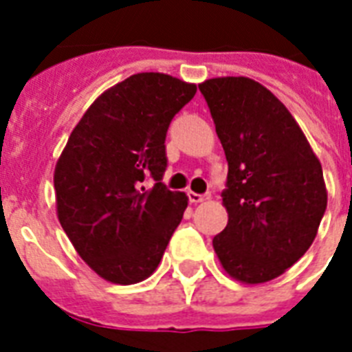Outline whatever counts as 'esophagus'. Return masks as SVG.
I'll return each instance as SVG.
<instances>
[{"label": "esophagus", "mask_w": 352, "mask_h": 352, "mask_svg": "<svg viewBox=\"0 0 352 352\" xmlns=\"http://www.w3.org/2000/svg\"><path fill=\"white\" fill-rule=\"evenodd\" d=\"M188 199H190V203H193V204H197V203H203L204 199H206V195H203V193L188 192Z\"/></svg>", "instance_id": "1"}]
</instances>
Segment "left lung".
Listing matches in <instances>:
<instances>
[{
  "instance_id": "1",
  "label": "left lung",
  "mask_w": 352,
  "mask_h": 352,
  "mask_svg": "<svg viewBox=\"0 0 352 352\" xmlns=\"http://www.w3.org/2000/svg\"><path fill=\"white\" fill-rule=\"evenodd\" d=\"M226 160L228 225L214 250L232 278L265 283L300 259L327 208L320 160L289 109L245 76L199 84Z\"/></svg>"
}]
</instances>
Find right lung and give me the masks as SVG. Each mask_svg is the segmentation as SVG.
I'll list each match as a JSON object with an SVG mask.
<instances>
[{
	"label": "right lung",
	"instance_id": "add662e5",
	"mask_svg": "<svg viewBox=\"0 0 352 352\" xmlns=\"http://www.w3.org/2000/svg\"><path fill=\"white\" fill-rule=\"evenodd\" d=\"M195 84L138 73L102 93L71 133L54 170L60 225L100 278L133 285L159 267L188 206L162 182L166 133ZM153 178V188L142 182Z\"/></svg>",
	"mask_w": 352,
	"mask_h": 352
}]
</instances>
